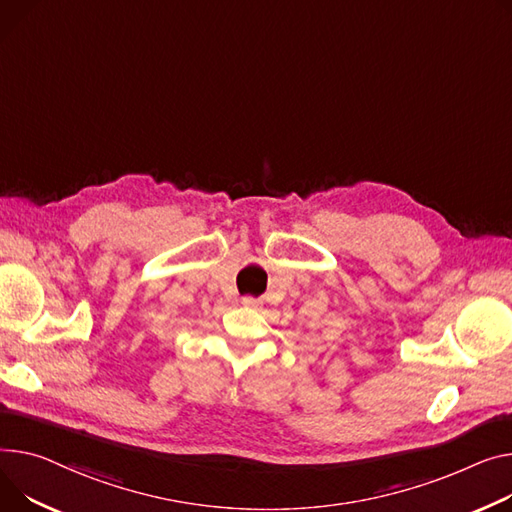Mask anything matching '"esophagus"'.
<instances>
[{"label":"esophagus","instance_id":"34e87169","mask_svg":"<svg viewBox=\"0 0 512 512\" xmlns=\"http://www.w3.org/2000/svg\"><path fill=\"white\" fill-rule=\"evenodd\" d=\"M243 304H245V306H259L261 300H259V298H253V296H245V298H243Z\"/></svg>","mask_w":512,"mask_h":512}]
</instances>
